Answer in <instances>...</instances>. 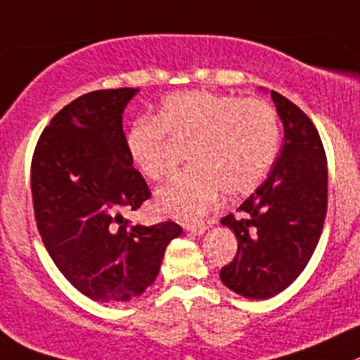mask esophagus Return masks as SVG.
I'll use <instances>...</instances> for the list:
<instances>
[{"label": "esophagus", "mask_w": 360, "mask_h": 360, "mask_svg": "<svg viewBox=\"0 0 360 360\" xmlns=\"http://www.w3.org/2000/svg\"><path fill=\"white\" fill-rule=\"evenodd\" d=\"M184 229H186L188 233L195 234V236H200V234L206 233L207 224H204V221H190V224H184Z\"/></svg>", "instance_id": "esophagus-1"}]
</instances>
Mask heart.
<instances>
[{
	"instance_id": "b5f03b06",
	"label": "heart",
	"mask_w": 360,
	"mask_h": 360,
	"mask_svg": "<svg viewBox=\"0 0 360 360\" xmlns=\"http://www.w3.org/2000/svg\"><path fill=\"white\" fill-rule=\"evenodd\" d=\"M188 143L184 172L156 193L158 210L170 217L206 213L218 191L236 197L263 181L277 156V113L263 99L188 90L165 97L154 119H136L126 131V150L147 179L174 169L167 139Z\"/></svg>"
}]
</instances>
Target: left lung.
Here are the masks:
<instances>
[{
    "label": "left lung",
    "instance_id": "left-lung-1",
    "mask_svg": "<svg viewBox=\"0 0 360 360\" xmlns=\"http://www.w3.org/2000/svg\"><path fill=\"white\" fill-rule=\"evenodd\" d=\"M284 126V146L268 179L221 218L238 252L220 270L221 282L245 298L275 297L304 271L327 214V156L318 129L284 96L271 90Z\"/></svg>",
    "mask_w": 360,
    "mask_h": 360
}]
</instances>
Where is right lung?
I'll return each instance as SVG.
<instances>
[{
	"label": "right lung",
	"mask_w": 360,
	"mask_h": 360,
	"mask_svg": "<svg viewBox=\"0 0 360 360\" xmlns=\"http://www.w3.org/2000/svg\"><path fill=\"white\" fill-rule=\"evenodd\" d=\"M139 89L96 90L60 110L32 160L37 229L51 259L79 293L127 302L160 274L176 221L134 226L150 190L126 150L122 113Z\"/></svg>",
	"instance_id": "obj_1"
}]
</instances>
